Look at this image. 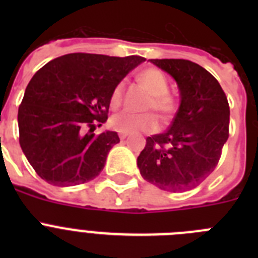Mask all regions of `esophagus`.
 I'll use <instances>...</instances> for the list:
<instances>
[{"label":"esophagus","instance_id":"1","mask_svg":"<svg viewBox=\"0 0 258 258\" xmlns=\"http://www.w3.org/2000/svg\"><path fill=\"white\" fill-rule=\"evenodd\" d=\"M127 136H129V133H126V132H118V137H120V140H125Z\"/></svg>","mask_w":258,"mask_h":258}]
</instances>
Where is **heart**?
<instances>
[{"mask_svg":"<svg viewBox=\"0 0 258 258\" xmlns=\"http://www.w3.org/2000/svg\"><path fill=\"white\" fill-rule=\"evenodd\" d=\"M138 81L150 93V98L146 103L145 109H155L163 120H168L173 116L177 108V102L169 94V83L165 75L156 68H147L138 75ZM125 84L120 81L112 89L109 95V104L112 108H117L122 102ZM111 125L113 129L120 132H154L159 126L157 117L152 112L132 113L122 111L112 116Z\"/></svg>","mask_w":258,"mask_h":258,"instance_id":"1","label":"heart"}]
</instances>
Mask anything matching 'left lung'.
I'll return each mask as SVG.
<instances>
[{"label": "left lung", "instance_id": "obj_1", "mask_svg": "<svg viewBox=\"0 0 258 258\" xmlns=\"http://www.w3.org/2000/svg\"><path fill=\"white\" fill-rule=\"evenodd\" d=\"M150 61L175 80L181 104L168 131L147 137L137 165L143 178L161 190H191L220 161L229 138V102L220 83L202 66L186 59Z\"/></svg>", "mask_w": 258, "mask_h": 258}]
</instances>
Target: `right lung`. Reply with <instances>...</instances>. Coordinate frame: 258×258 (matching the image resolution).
<instances>
[{
    "mask_svg": "<svg viewBox=\"0 0 258 258\" xmlns=\"http://www.w3.org/2000/svg\"><path fill=\"white\" fill-rule=\"evenodd\" d=\"M138 55L72 52L52 59L29 81L18 111L19 143L35 172L60 187L92 181L120 142L116 132L94 134L107 120L109 95Z\"/></svg>",
    "mask_w": 258,
    "mask_h": 258,
    "instance_id": "right-lung-1",
    "label": "right lung"
}]
</instances>
